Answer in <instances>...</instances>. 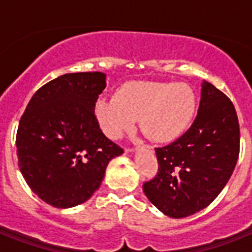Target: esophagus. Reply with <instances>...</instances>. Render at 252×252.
Returning a JSON list of instances; mask_svg holds the SVG:
<instances>
[{"instance_id": "esophagus-1", "label": "esophagus", "mask_w": 252, "mask_h": 252, "mask_svg": "<svg viewBox=\"0 0 252 252\" xmlns=\"http://www.w3.org/2000/svg\"><path fill=\"white\" fill-rule=\"evenodd\" d=\"M125 151H126V153H131V151H132V149H131V148H126V149H125Z\"/></svg>"}]
</instances>
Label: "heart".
<instances>
[{"instance_id": "heart-1", "label": "heart", "mask_w": 252, "mask_h": 252, "mask_svg": "<svg viewBox=\"0 0 252 252\" xmlns=\"http://www.w3.org/2000/svg\"><path fill=\"white\" fill-rule=\"evenodd\" d=\"M195 110V95L188 84L130 82L115 98H102L95 116L110 139H120L140 119L142 132L157 142H170L187 130Z\"/></svg>"}]
</instances>
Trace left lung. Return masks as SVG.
Masks as SVG:
<instances>
[{
  "label": "left lung",
  "mask_w": 252,
  "mask_h": 252,
  "mask_svg": "<svg viewBox=\"0 0 252 252\" xmlns=\"http://www.w3.org/2000/svg\"><path fill=\"white\" fill-rule=\"evenodd\" d=\"M239 153L240 125L233 103L204 82L192 126L171 144L155 149L158 173L144 183V193L169 217L194 215L221 193Z\"/></svg>",
  "instance_id": "1"
}]
</instances>
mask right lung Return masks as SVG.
I'll return each instance as SVG.
<instances>
[{
	"label": "right lung",
	"instance_id": "obj_1",
	"mask_svg": "<svg viewBox=\"0 0 252 252\" xmlns=\"http://www.w3.org/2000/svg\"><path fill=\"white\" fill-rule=\"evenodd\" d=\"M106 88L101 72L69 73L35 92L16 133L19 168L45 203L70 208L99 188L111 159L124 149L104 136L94 115Z\"/></svg>",
	"mask_w": 252,
	"mask_h": 252
}]
</instances>
